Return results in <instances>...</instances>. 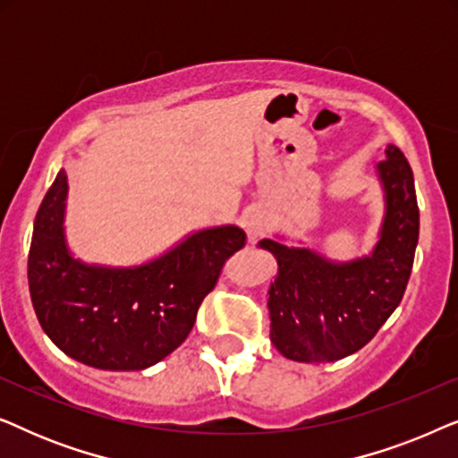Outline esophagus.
<instances>
[{"label": "esophagus", "instance_id": "esophagus-1", "mask_svg": "<svg viewBox=\"0 0 458 458\" xmlns=\"http://www.w3.org/2000/svg\"><path fill=\"white\" fill-rule=\"evenodd\" d=\"M243 227H246V233L250 240H256L259 235H265L268 229H271V216L262 210H252L246 215V221H243Z\"/></svg>", "mask_w": 458, "mask_h": 458}]
</instances>
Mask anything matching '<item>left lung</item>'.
Wrapping results in <instances>:
<instances>
[{
    "label": "left lung",
    "mask_w": 458,
    "mask_h": 458,
    "mask_svg": "<svg viewBox=\"0 0 458 458\" xmlns=\"http://www.w3.org/2000/svg\"><path fill=\"white\" fill-rule=\"evenodd\" d=\"M379 177L386 190L381 237L367 259L335 265L310 250L262 240L279 277L268 290L271 342L296 362H334L373 340L409 284L419 242V206L409 160L387 146Z\"/></svg>",
    "instance_id": "1"
}]
</instances>
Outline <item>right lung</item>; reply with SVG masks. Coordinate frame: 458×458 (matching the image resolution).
Returning <instances> with one entry per match:
<instances>
[{
  "mask_svg": "<svg viewBox=\"0 0 458 458\" xmlns=\"http://www.w3.org/2000/svg\"><path fill=\"white\" fill-rule=\"evenodd\" d=\"M66 174H55L37 210L29 250V290L37 318L62 352L106 371H140L187 340L202 300L246 246L240 227L191 235L137 268L87 267L68 254Z\"/></svg>",
  "mask_w": 458,
  "mask_h": 458,
  "instance_id": "add662e5",
  "label": "right lung"
}]
</instances>
